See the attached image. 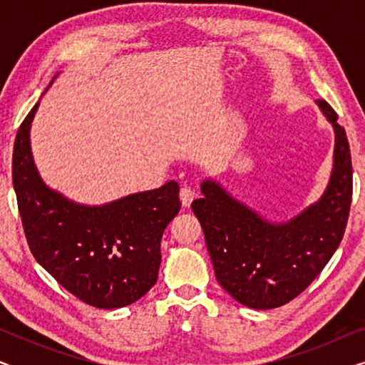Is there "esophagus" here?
I'll return each instance as SVG.
<instances>
[{
  "label": "esophagus",
  "instance_id": "1",
  "mask_svg": "<svg viewBox=\"0 0 365 365\" xmlns=\"http://www.w3.org/2000/svg\"><path fill=\"white\" fill-rule=\"evenodd\" d=\"M194 196H196V191H194V187L187 186V184H184V186L181 187V192H179V197H181L182 206H184V207L191 206Z\"/></svg>",
  "mask_w": 365,
  "mask_h": 365
}]
</instances>
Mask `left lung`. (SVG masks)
Wrapping results in <instances>:
<instances>
[{
  "label": "left lung",
  "instance_id": "8db88e82",
  "mask_svg": "<svg viewBox=\"0 0 365 365\" xmlns=\"http://www.w3.org/2000/svg\"><path fill=\"white\" fill-rule=\"evenodd\" d=\"M334 128V163L319 201L286 222H272L234 199L214 179L191 207L201 222L217 282L251 309L281 307L316 279L342 241L352 201V163L337 113L317 99Z\"/></svg>",
  "mask_w": 365,
  "mask_h": 365
}]
</instances>
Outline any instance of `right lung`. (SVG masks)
Masks as SVG:
<instances>
[{
	"instance_id": "add662e5",
	"label": "right lung",
	"mask_w": 365,
	"mask_h": 365,
	"mask_svg": "<svg viewBox=\"0 0 365 365\" xmlns=\"http://www.w3.org/2000/svg\"><path fill=\"white\" fill-rule=\"evenodd\" d=\"M38 106L24 118L13 149V186L29 249L83 302L129 306L158 281L163 232L181 209L178 182L101 206L64 197L44 184L34 164L29 131Z\"/></svg>"
}]
</instances>
